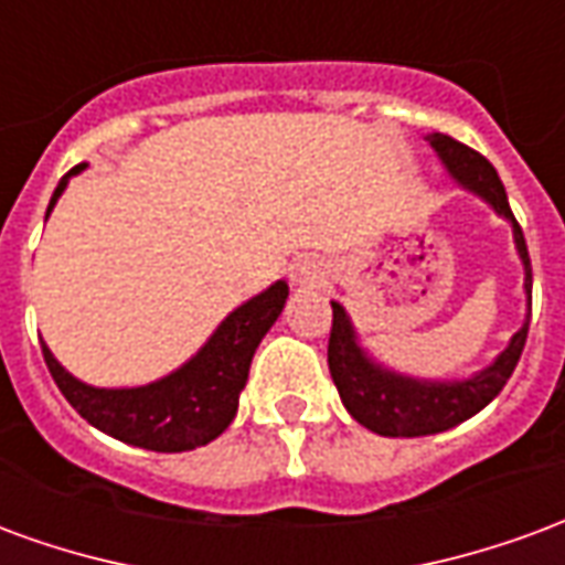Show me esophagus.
<instances>
[{"label": "esophagus", "mask_w": 565, "mask_h": 565, "mask_svg": "<svg viewBox=\"0 0 565 565\" xmlns=\"http://www.w3.org/2000/svg\"><path fill=\"white\" fill-rule=\"evenodd\" d=\"M323 278H327V269L315 257H299L290 266V284H296V287H311V284L323 281Z\"/></svg>", "instance_id": "obj_1"}]
</instances>
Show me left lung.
Instances as JSON below:
<instances>
[{"mask_svg": "<svg viewBox=\"0 0 565 565\" xmlns=\"http://www.w3.org/2000/svg\"><path fill=\"white\" fill-rule=\"evenodd\" d=\"M429 148L436 150L438 162L457 184L478 196L484 205L497 211V217L511 226L514 250L523 266V296H526V318L521 330L514 332L509 344L499 351L484 369L462 379H417L405 375L399 369H391L372 356L354 320L344 311L342 302L332 306V332H330V375L335 381V391L342 396V405L356 424H363L372 433L391 438H417L436 436L450 426L462 424L475 417L481 408L493 403L499 391L505 387L511 372L521 360L523 344H526V330H530V308H533V269H530V254L526 242L514 214H511L505 186L499 181L497 169L478 153L454 141L445 132H429L426 136Z\"/></svg>", "mask_w": 565, "mask_h": 565, "instance_id": "8db88e82", "label": "left lung"}]
</instances>
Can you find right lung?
<instances>
[{
    "label": "right lung",
    "instance_id": "1",
    "mask_svg": "<svg viewBox=\"0 0 565 565\" xmlns=\"http://www.w3.org/2000/svg\"><path fill=\"white\" fill-rule=\"evenodd\" d=\"M84 169L87 162H81L60 178L47 214L66 193L68 181ZM287 296H290L287 281L269 284L263 294L235 306L190 360L148 384H136V387L87 384L75 379L42 342L44 363L68 405L87 424L103 429L105 436L160 454L202 448L233 424L254 351L263 342V335L271 330V323L281 318Z\"/></svg>",
    "mask_w": 565,
    "mask_h": 565
}]
</instances>
